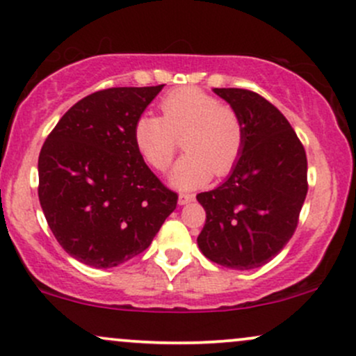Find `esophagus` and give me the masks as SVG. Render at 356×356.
I'll list each match as a JSON object with an SVG mask.
<instances>
[{
	"label": "esophagus",
	"mask_w": 356,
	"mask_h": 356,
	"mask_svg": "<svg viewBox=\"0 0 356 356\" xmlns=\"http://www.w3.org/2000/svg\"><path fill=\"white\" fill-rule=\"evenodd\" d=\"M194 199H195V195L189 194V192H181V194H179V204H181V206H184V204L192 202Z\"/></svg>",
	"instance_id": "obj_1"
}]
</instances>
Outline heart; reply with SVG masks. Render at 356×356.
Instances as JSON below:
<instances>
[{
	"label": "heart",
	"instance_id": "obj_1",
	"mask_svg": "<svg viewBox=\"0 0 356 356\" xmlns=\"http://www.w3.org/2000/svg\"><path fill=\"white\" fill-rule=\"evenodd\" d=\"M159 110L161 117L142 113L132 127L134 145L150 167L165 170L172 164L182 136L187 152L170 174L177 187L201 186L212 172L222 177L234 169L246 142L234 107L197 87H184L162 97Z\"/></svg>",
	"mask_w": 356,
	"mask_h": 356
}]
</instances>
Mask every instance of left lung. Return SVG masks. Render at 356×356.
I'll list each match as a JSON object with an SVG mask.
<instances>
[{
    "instance_id": "1",
    "label": "left lung",
    "mask_w": 356,
    "mask_h": 356,
    "mask_svg": "<svg viewBox=\"0 0 356 356\" xmlns=\"http://www.w3.org/2000/svg\"><path fill=\"white\" fill-rule=\"evenodd\" d=\"M214 92L238 110L246 142L229 179L197 194L206 211L197 243L219 266L254 269L295 234L308 192V161L296 132L271 102L244 88Z\"/></svg>"
}]
</instances>
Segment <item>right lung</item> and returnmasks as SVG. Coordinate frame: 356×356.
<instances>
[{
  "label": "right lung",
  "instance_id": "right-lung-1",
  "mask_svg": "<svg viewBox=\"0 0 356 356\" xmlns=\"http://www.w3.org/2000/svg\"><path fill=\"white\" fill-rule=\"evenodd\" d=\"M157 87L87 95L60 118L38 157V197L60 246L80 263L113 268L150 246L177 192L161 182L132 138Z\"/></svg>",
  "mask_w": 356,
  "mask_h": 356
}]
</instances>
